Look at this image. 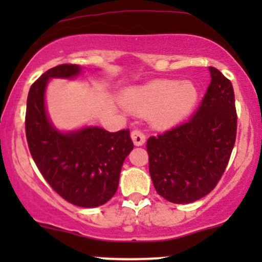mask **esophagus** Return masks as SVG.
Here are the masks:
<instances>
[{
  "label": "esophagus",
  "instance_id": "obj_1",
  "mask_svg": "<svg viewBox=\"0 0 262 262\" xmlns=\"http://www.w3.org/2000/svg\"><path fill=\"white\" fill-rule=\"evenodd\" d=\"M132 140H133L134 145L137 146H141L144 143H145V134L143 132L139 130V129H134L130 134Z\"/></svg>",
  "mask_w": 262,
  "mask_h": 262
}]
</instances>
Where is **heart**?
<instances>
[{
  "mask_svg": "<svg viewBox=\"0 0 262 262\" xmlns=\"http://www.w3.org/2000/svg\"><path fill=\"white\" fill-rule=\"evenodd\" d=\"M198 100V90L191 81L155 80L124 92L123 106L137 114H148L155 127L175 125L192 112Z\"/></svg>",
  "mask_w": 262,
  "mask_h": 262,
  "instance_id": "obj_1",
  "label": "heart"
}]
</instances>
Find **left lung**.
Instances as JSON below:
<instances>
[{
    "mask_svg": "<svg viewBox=\"0 0 262 262\" xmlns=\"http://www.w3.org/2000/svg\"><path fill=\"white\" fill-rule=\"evenodd\" d=\"M209 73L202 103L189 121L146 143L154 187L169 202L191 203L213 191L235 144L233 85L218 69L209 66Z\"/></svg>",
    "mask_w": 262,
    "mask_h": 262,
    "instance_id": "obj_1",
    "label": "left lung"
}]
</instances>
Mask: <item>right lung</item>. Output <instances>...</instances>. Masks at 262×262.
<instances>
[{"label": "right lung", "mask_w": 262, "mask_h": 262, "mask_svg": "<svg viewBox=\"0 0 262 262\" xmlns=\"http://www.w3.org/2000/svg\"><path fill=\"white\" fill-rule=\"evenodd\" d=\"M81 66L58 65L45 71L29 90L26 135L40 173L59 196L85 208L104 204L116 193L125 158L134 148L129 129L110 133L85 127L62 133L45 110V89L50 79H74Z\"/></svg>", "instance_id": "add662e5"}]
</instances>
